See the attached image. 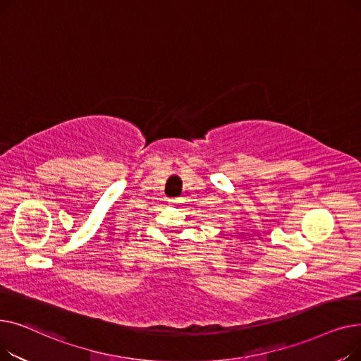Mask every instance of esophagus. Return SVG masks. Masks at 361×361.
Segmentation results:
<instances>
[{
  "label": "esophagus",
  "instance_id": "1",
  "mask_svg": "<svg viewBox=\"0 0 361 361\" xmlns=\"http://www.w3.org/2000/svg\"><path fill=\"white\" fill-rule=\"evenodd\" d=\"M168 203H169V204H180V203H181V199H180V197H173V199H168Z\"/></svg>",
  "mask_w": 361,
  "mask_h": 361
}]
</instances>
